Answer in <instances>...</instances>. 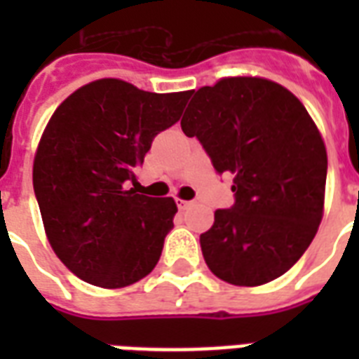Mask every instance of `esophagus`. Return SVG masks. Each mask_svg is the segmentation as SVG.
I'll return each mask as SVG.
<instances>
[{
    "mask_svg": "<svg viewBox=\"0 0 359 359\" xmlns=\"http://www.w3.org/2000/svg\"><path fill=\"white\" fill-rule=\"evenodd\" d=\"M190 205H191L190 201H186V199H180V197H177V207H179L180 210H184V208H188Z\"/></svg>",
    "mask_w": 359,
    "mask_h": 359,
    "instance_id": "obj_1",
    "label": "esophagus"
}]
</instances>
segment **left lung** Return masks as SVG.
<instances>
[{"label":"left lung","instance_id":"8db88e82","mask_svg":"<svg viewBox=\"0 0 359 359\" xmlns=\"http://www.w3.org/2000/svg\"><path fill=\"white\" fill-rule=\"evenodd\" d=\"M180 126L233 175L235 205L199 238L210 272L238 287L283 276L324 214L328 154L304 104L266 78H222L194 95Z\"/></svg>","mask_w":359,"mask_h":359}]
</instances>
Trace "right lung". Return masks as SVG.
Listing matches in <instances>:
<instances>
[{"label":"right lung","mask_w":359,"mask_h":359,"mask_svg":"<svg viewBox=\"0 0 359 359\" xmlns=\"http://www.w3.org/2000/svg\"><path fill=\"white\" fill-rule=\"evenodd\" d=\"M190 95L102 78L76 89L48 121L33 188L52 250L87 283L123 289L156 266L177 205L173 197L135 194L130 182Z\"/></svg>","instance_id":"1"}]
</instances>
